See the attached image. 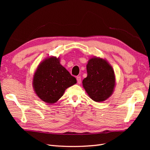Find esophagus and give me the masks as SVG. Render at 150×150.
<instances>
[{"instance_id":"obj_1","label":"esophagus","mask_w":150,"mask_h":150,"mask_svg":"<svg viewBox=\"0 0 150 150\" xmlns=\"http://www.w3.org/2000/svg\"><path fill=\"white\" fill-rule=\"evenodd\" d=\"M77 83L79 84H81V77H77Z\"/></svg>"}]
</instances>
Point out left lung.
<instances>
[{
  "label": "left lung",
  "mask_w": 150,
  "mask_h": 150,
  "mask_svg": "<svg viewBox=\"0 0 150 150\" xmlns=\"http://www.w3.org/2000/svg\"><path fill=\"white\" fill-rule=\"evenodd\" d=\"M87 77L82 86L92 100L100 103L112 95L116 84L114 70L106 59L93 57L86 65Z\"/></svg>",
  "instance_id": "1"
}]
</instances>
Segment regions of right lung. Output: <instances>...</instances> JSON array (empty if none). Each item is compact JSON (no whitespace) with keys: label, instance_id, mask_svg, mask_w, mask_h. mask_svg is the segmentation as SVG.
<instances>
[{"label":"right lung","instance_id":"obj_1","mask_svg":"<svg viewBox=\"0 0 150 150\" xmlns=\"http://www.w3.org/2000/svg\"><path fill=\"white\" fill-rule=\"evenodd\" d=\"M60 57L50 56L38 65L33 76L35 93L48 104L55 103L67 88L77 83L76 79L60 63Z\"/></svg>","mask_w":150,"mask_h":150}]
</instances>
